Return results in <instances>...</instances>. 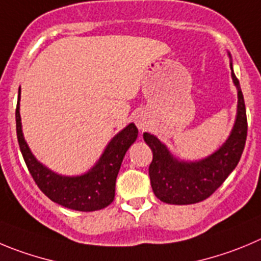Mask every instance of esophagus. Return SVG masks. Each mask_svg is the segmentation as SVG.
Segmentation results:
<instances>
[{
    "mask_svg": "<svg viewBox=\"0 0 261 261\" xmlns=\"http://www.w3.org/2000/svg\"><path fill=\"white\" fill-rule=\"evenodd\" d=\"M135 123L136 126H138L139 130H145V128L148 127V123H149V121H148V117L145 116V113H139L138 116L135 117Z\"/></svg>",
    "mask_w": 261,
    "mask_h": 261,
    "instance_id": "34e87169",
    "label": "esophagus"
}]
</instances>
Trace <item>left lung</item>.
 <instances>
[{
	"label": "left lung",
	"instance_id": "1",
	"mask_svg": "<svg viewBox=\"0 0 261 261\" xmlns=\"http://www.w3.org/2000/svg\"><path fill=\"white\" fill-rule=\"evenodd\" d=\"M232 80L238 91L237 118L229 138L208 157L194 162L179 161L154 135L144 133L145 143L153 152L149 177L153 193L162 202L191 204L208 198L236 169L245 149L247 138V117L240 81L233 73Z\"/></svg>",
	"mask_w": 261,
	"mask_h": 261
}]
</instances>
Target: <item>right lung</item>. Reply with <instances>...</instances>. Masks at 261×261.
Masks as SVG:
<instances>
[{"label":"right lung","mask_w":261,"mask_h":261,"mask_svg":"<svg viewBox=\"0 0 261 261\" xmlns=\"http://www.w3.org/2000/svg\"><path fill=\"white\" fill-rule=\"evenodd\" d=\"M19 100L20 89L15 112L16 135L27 167L43 194L55 203L70 210L85 213L101 210L111 204L114 199L116 179L123 157L138 138L136 126L130 123L122 131H119L109 142L101 157L89 172L80 176H62L43 166L32 154L21 131Z\"/></svg>","instance_id":"obj_1"}]
</instances>
